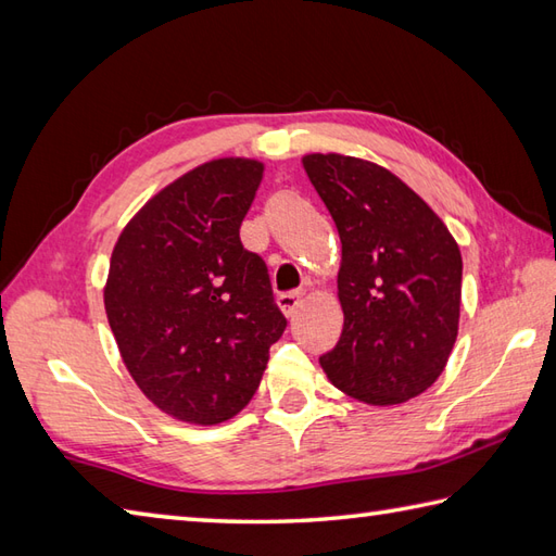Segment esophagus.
<instances>
[{
  "mask_svg": "<svg viewBox=\"0 0 556 556\" xmlns=\"http://www.w3.org/2000/svg\"><path fill=\"white\" fill-rule=\"evenodd\" d=\"M303 303V291H289V293H281V296L277 299V305L279 311L285 313L287 317H291L293 313H296L301 308Z\"/></svg>",
  "mask_w": 556,
  "mask_h": 556,
  "instance_id": "1",
  "label": "esophagus"
}]
</instances>
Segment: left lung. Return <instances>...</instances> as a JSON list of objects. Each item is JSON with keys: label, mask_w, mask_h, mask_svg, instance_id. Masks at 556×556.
<instances>
[{"label": "left lung", "mask_w": 556, "mask_h": 556, "mask_svg": "<svg viewBox=\"0 0 556 556\" xmlns=\"http://www.w3.org/2000/svg\"><path fill=\"white\" fill-rule=\"evenodd\" d=\"M303 169L332 215L344 329L320 365L368 406L422 394L446 368L458 334V243L434 210L380 164L313 152Z\"/></svg>", "instance_id": "obj_1"}]
</instances>
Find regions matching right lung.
<instances>
[{
  "label": "right lung",
  "mask_w": 556,
  "mask_h": 556,
  "mask_svg": "<svg viewBox=\"0 0 556 556\" xmlns=\"http://www.w3.org/2000/svg\"><path fill=\"white\" fill-rule=\"evenodd\" d=\"M263 172L248 157L200 164L152 195L112 251L104 311L122 361L181 422L245 408L287 329L263 257L239 239Z\"/></svg>",
  "instance_id": "1"
}]
</instances>
